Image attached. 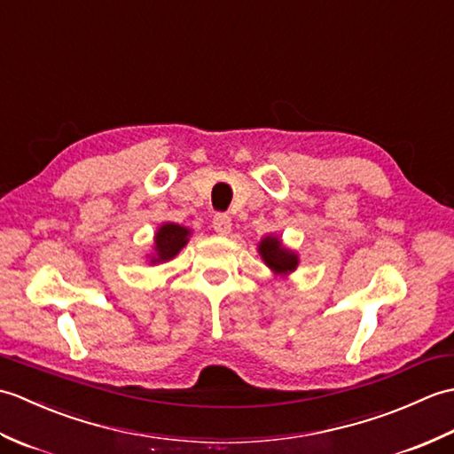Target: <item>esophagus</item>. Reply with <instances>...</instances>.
Returning a JSON list of instances; mask_svg holds the SVG:
<instances>
[{
  "instance_id": "1",
  "label": "esophagus",
  "mask_w": 454,
  "mask_h": 454,
  "mask_svg": "<svg viewBox=\"0 0 454 454\" xmlns=\"http://www.w3.org/2000/svg\"><path fill=\"white\" fill-rule=\"evenodd\" d=\"M212 228H215L216 234L226 236V234H230V230H232V218L218 212V215H215V218H212Z\"/></svg>"
}]
</instances>
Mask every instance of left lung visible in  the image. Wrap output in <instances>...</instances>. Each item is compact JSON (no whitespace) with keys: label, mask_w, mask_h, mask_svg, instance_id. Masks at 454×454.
Listing matches in <instances>:
<instances>
[{"label":"left lung","mask_w":454,"mask_h":454,"mask_svg":"<svg viewBox=\"0 0 454 454\" xmlns=\"http://www.w3.org/2000/svg\"><path fill=\"white\" fill-rule=\"evenodd\" d=\"M259 255L265 262V265L271 269V271L278 277H285L288 273H293L298 267V255L291 249H286L281 239L275 236H267L257 246Z\"/></svg>","instance_id":"obj_1"}]
</instances>
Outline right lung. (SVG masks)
I'll list each match as a JSON object with an SVG mask.
<instances>
[{"mask_svg": "<svg viewBox=\"0 0 454 454\" xmlns=\"http://www.w3.org/2000/svg\"><path fill=\"white\" fill-rule=\"evenodd\" d=\"M191 236V230L185 226L173 224V222H166L161 224L153 238V254L150 257V263H163L176 257L183 247L187 246Z\"/></svg>", "mask_w": 454, "mask_h": 454, "instance_id": "right-lung-1", "label": "right lung"}]
</instances>
